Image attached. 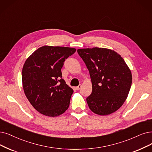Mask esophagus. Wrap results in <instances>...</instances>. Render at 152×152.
<instances>
[{"mask_svg":"<svg viewBox=\"0 0 152 152\" xmlns=\"http://www.w3.org/2000/svg\"><path fill=\"white\" fill-rule=\"evenodd\" d=\"M81 87H82V86H81V85H79V86H78V87H77L75 88H76L77 90H79Z\"/></svg>","mask_w":152,"mask_h":152,"instance_id":"1","label":"esophagus"}]
</instances>
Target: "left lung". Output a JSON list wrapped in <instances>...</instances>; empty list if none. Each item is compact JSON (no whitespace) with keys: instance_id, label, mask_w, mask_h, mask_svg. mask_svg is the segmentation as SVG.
<instances>
[{"instance_id":"1","label":"left lung","mask_w":152,"mask_h":152,"mask_svg":"<svg viewBox=\"0 0 152 152\" xmlns=\"http://www.w3.org/2000/svg\"><path fill=\"white\" fill-rule=\"evenodd\" d=\"M77 52L92 83V92L87 98L89 108L103 116L118 110L128 96L132 83L131 70L124 58L105 48H80Z\"/></svg>"}]
</instances>
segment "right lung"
Masks as SVG:
<instances>
[{"label":"right lung","instance_id":"1","mask_svg":"<svg viewBox=\"0 0 152 152\" xmlns=\"http://www.w3.org/2000/svg\"><path fill=\"white\" fill-rule=\"evenodd\" d=\"M74 48L44 45L26 60L22 72L23 92L36 110L55 117L67 110L74 90L62 79L61 69Z\"/></svg>","mask_w":152,"mask_h":152}]
</instances>
